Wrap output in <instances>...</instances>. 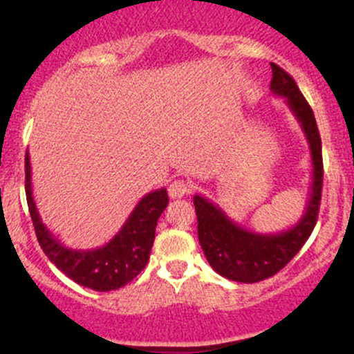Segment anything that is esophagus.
I'll list each match as a JSON object with an SVG mask.
<instances>
[{"label": "esophagus", "instance_id": "esophagus-1", "mask_svg": "<svg viewBox=\"0 0 354 354\" xmlns=\"http://www.w3.org/2000/svg\"><path fill=\"white\" fill-rule=\"evenodd\" d=\"M190 188L192 185L188 183L187 180H174L173 183L169 185V188H167V192H169L171 198H181L185 197V195H188Z\"/></svg>", "mask_w": 354, "mask_h": 354}]
</instances>
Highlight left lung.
<instances>
[{
    "instance_id": "1",
    "label": "left lung",
    "mask_w": 354,
    "mask_h": 354,
    "mask_svg": "<svg viewBox=\"0 0 354 354\" xmlns=\"http://www.w3.org/2000/svg\"><path fill=\"white\" fill-rule=\"evenodd\" d=\"M270 91L272 94L286 99V104L299 121L308 140L313 164L312 192L301 219L291 230L276 234H259L243 230L233 223L223 209L207 198L195 195L194 205L198 219V241L207 262L217 274L236 283H259L272 277L286 267L312 234L322 198V142L313 111L299 92L295 78L276 63H270Z\"/></svg>"
}]
</instances>
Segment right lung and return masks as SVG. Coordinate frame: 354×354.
Listing matches in <instances>:
<instances>
[{
	"label": "right lung",
	"mask_w": 354,
	"mask_h": 354,
	"mask_svg": "<svg viewBox=\"0 0 354 354\" xmlns=\"http://www.w3.org/2000/svg\"><path fill=\"white\" fill-rule=\"evenodd\" d=\"M25 194L35 236L48 259L77 284L94 291H114L127 286L147 266L154 245L157 219L169 203L166 188L145 195L116 236L101 248L71 250L42 224L32 197L30 157L25 154Z\"/></svg>",
	"instance_id": "1"
}]
</instances>
